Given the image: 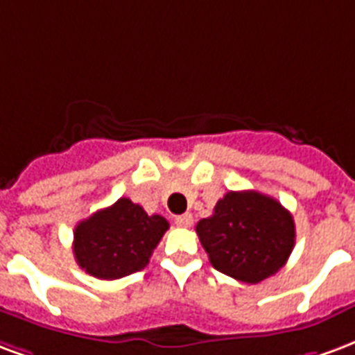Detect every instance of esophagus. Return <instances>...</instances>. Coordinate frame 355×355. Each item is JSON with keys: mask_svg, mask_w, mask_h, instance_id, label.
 Instances as JSON below:
<instances>
[{"mask_svg": "<svg viewBox=\"0 0 355 355\" xmlns=\"http://www.w3.org/2000/svg\"><path fill=\"white\" fill-rule=\"evenodd\" d=\"M178 227H191L193 225V216L191 214H183V216H178L174 219Z\"/></svg>", "mask_w": 355, "mask_h": 355, "instance_id": "34e87169", "label": "esophagus"}]
</instances>
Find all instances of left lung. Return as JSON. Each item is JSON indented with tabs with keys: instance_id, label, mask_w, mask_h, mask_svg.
<instances>
[{
	"instance_id": "8db88e82",
	"label": "left lung",
	"mask_w": 355,
	"mask_h": 355,
	"mask_svg": "<svg viewBox=\"0 0 355 355\" xmlns=\"http://www.w3.org/2000/svg\"><path fill=\"white\" fill-rule=\"evenodd\" d=\"M211 266L245 284H259L286 265L295 245V221L272 196L229 191L211 217L196 223Z\"/></svg>"
}]
</instances>
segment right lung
Instances as JSON below:
<instances>
[{
    "label": "right lung",
    "mask_w": 355,
    "mask_h": 355,
    "mask_svg": "<svg viewBox=\"0 0 355 355\" xmlns=\"http://www.w3.org/2000/svg\"><path fill=\"white\" fill-rule=\"evenodd\" d=\"M168 227L162 216H147L130 198H119L75 227V261L94 278L117 280L147 266Z\"/></svg>",
    "instance_id": "1"
}]
</instances>
